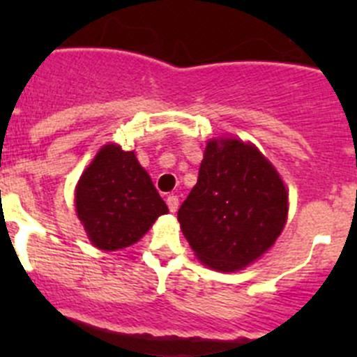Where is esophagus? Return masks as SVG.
I'll list each match as a JSON object with an SVG mask.
<instances>
[{
  "label": "esophagus",
  "instance_id": "1",
  "mask_svg": "<svg viewBox=\"0 0 357 357\" xmlns=\"http://www.w3.org/2000/svg\"><path fill=\"white\" fill-rule=\"evenodd\" d=\"M165 204H167L169 211L176 212V211H178V207H179V199L176 195H169L167 199H165Z\"/></svg>",
  "mask_w": 357,
  "mask_h": 357
}]
</instances>
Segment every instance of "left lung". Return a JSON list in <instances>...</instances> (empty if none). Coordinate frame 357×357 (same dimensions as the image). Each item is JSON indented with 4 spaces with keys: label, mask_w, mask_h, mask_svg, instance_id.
<instances>
[{
    "label": "left lung",
    "mask_w": 357,
    "mask_h": 357,
    "mask_svg": "<svg viewBox=\"0 0 357 357\" xmlns=\"http://www.w3.org/2000/svg\"><path fill=\"white\" fill-rule=\"evenodd\" d=\"M287 212L285 185L255 146L238 139H212L178 221L204 264L236 271L276 242Z\"/></svg>",
    "instance_id": "left-lung-1"
}]
</instances>
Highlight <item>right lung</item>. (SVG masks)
I'll return each mask as SVG.
<instances>
[{
	"instance_id": "obj_1",
	"label": "right lung",
	"mask_w": 357,
	"mask_h": 357,
	"mask_svg": "<svg viewBox=\"0 0 357 357\" xmlns=\"http://www.w3.org/2000/svg\"><path fill=\"white\" fill-rule=\"evenodd\" d=\"M75 211L93 245L119 250L138 242L169 208L135 152L107 145L79 179Z\"/></svg>"
}]
</instances>
